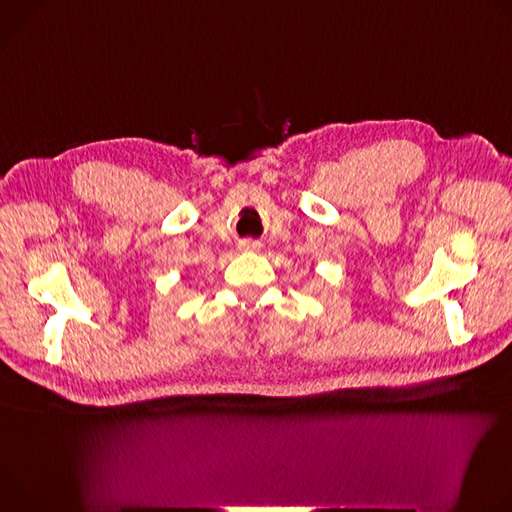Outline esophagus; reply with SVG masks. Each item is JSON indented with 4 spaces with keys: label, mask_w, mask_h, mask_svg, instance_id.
<instances>
[{
    "label": "esophagus",
    "mask_w": 512,
    "mask_h": 512,
    "mask_svg": "<svg viewBox=\"0 0 512 512\" xmlns=\"http://www.w3.org/2000/svg\"><path fill=\"white\" fill-rule=\"evenodd\" d=\"M260 248V244L258 242H254V240H242L240 242V250H258Z\"/></svg>",
    "instance_id": "obj_1"
}]
</instances>
